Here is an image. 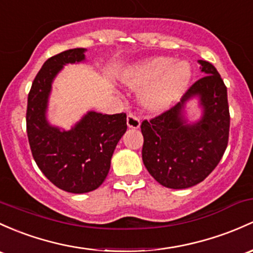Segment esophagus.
<instances>
[{
	"instance_id": "esophagus-1",
	"label": "esophagus",
	"mask_w": 253,
	"mask_h": 253,
	"mask_svg": "<svg viewBox=\"0 0 253 253\" xmlns=\"http://www.w3.org/2000/svg\"><path fill=\"white\" fill-rule=\"evenodd\" d=\"M126 124H127V126L131 127V129H138L141 126V121L138 117L132 115V113H129V115H127V118H126Z\"/></svg>"
}]
</instances>
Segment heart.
Instances as JSON below:
<instances>
[{"label":"heart","instance_id":"b5f03b06","mask_svg":"<svg viewBox=\"0 0 253 253\" xmlns=\"http://www.w3.org/2000/svg\"><path fill=\"white\" fill-rule=\"evenodd\" d=\"M191 77L192 70L187 62L175 64L170 58H154L129 67L122 81L134 88L143 86L141 104L149 110H160L186 90Z\"/></svg>","mask_w":253,"mask_h":253}]
</instances>
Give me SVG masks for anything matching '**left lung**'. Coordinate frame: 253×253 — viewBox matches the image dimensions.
Listing matches in <instances>:
<instances>
[{"instance_id": "obj_1", "label": "left lung", "mask_w": 253, "mask_h": 253, "mask_svg": "<svg viewBox=\"0 0 253 253\" xmlns=\"http://www.w3.org/2000/svg\"><path fill=\"white\" fill-rule=\"evenodd\" d=\"M198 62L206 76L193 84L178 104L141 124L143 164L152 177L168 188H189L205 180L228 145L227 86L212 64ZM195 97L202 107V117L188 124L184 106Z\"/></svg>"}]
</instances>
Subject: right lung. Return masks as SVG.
I'll use <instances>...</instances> for the list:
<instances>
[{
    "instance_id": "right-lung-1",
    "label": "right lung",
    "mask_w": 253,
    "mask_h": 253,
    "mask_svg": "<svg viewBox=\"0 0 253 253\" xmlns=\"http://www.w3.org/2000/svg\"><path fill=\"white\" fill-rule=\"evenodd\" d=\"M86 49L75 48L43 64L28 97L26 130L32 157L45 177L65 192L82 194L99 188L111 167L115 148L126 131V115L89 111L70 130L48 122L51 83L64 65L85 60Z\"/></svg>"
}]
</instances>
